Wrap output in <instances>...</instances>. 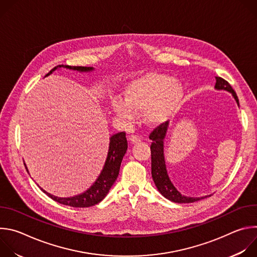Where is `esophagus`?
Instances as JSON below:
<instances>
[{
    "instance_id": "34e87169",
    "label": "esophagus",
    "mask_w": 257,
    "mask_h": 257,
    "mask_svg": "<svg viewBox=\"0 0 257 257\" xmlns=\"http://www.w3.org/2000/svg\"><path fill=\"white\" fill-rule=\"evenodd\" d=\"M130 141L131 143H139L141 141V137L139 135H136V134H132L130 135Z\"/></svg>"
}]
</instances>
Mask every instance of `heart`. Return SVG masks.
Returning a JSON list of instances; mask_svg holds the SVG:
<instances>
[{
  "instance_id": "heart-1",
  "label": "heart",
  "mask_w": 257,
  "mask_h": 257,
  "mask_svg": "<svg viewBox=\"0 0 257 257\" xmlns=\"http://www.w3.org/2000/svg\"><path fill=\"white\" fill-rule=\"evenodd\" d=\"M183 97L180 82L162 73L151 72L127 84L123 101L114 102L118 116L131 120L134 114L144 113L146 122L156 125L166 121L178 108Z\"/></svg>"
}]
</instances>
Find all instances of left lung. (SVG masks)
<instances>
[{"label":"left lung","mask_w":257,"mask_h":257,"mask_svg":"<svg viewBox=\"0 0 257 257\" xmlns=\"http://www.w3.org/2000/svg\"><path fill=\"white\" fill-rule=\"evenodd\" d=\"M215 88L216 89H225L230 91L233 96L235 97L237 103H239L238 96L235 92V90L232 88L231 84L225 80L222 77H215ZM168 122L163 123L159 125L157 128H155L151 134L150 139L153 141L151 145L152 151V176L154 179L155 184L158 188V190L161 192L163 196H165L167 199L177 202V203H191L198 201L200 199H203L204 197H188L185 195H182L173 185L171 182L166 164H165V157H164V139L167 133L168 128ZM210 196V195H209ZM207 197V196H205Z\"/></svg>","instance_id":"left-lung-1"}]
</instances>
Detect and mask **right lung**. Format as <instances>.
Wrapping results in <instances>:
<instances>
[{
	"mask_svg": "<svg viewBox=\"0 0 257 257\" xmlns=\"http://www.w3.org/2000/svg\"><path fill=\"white\" fill-rule=\"evenodd\" d=\"M67 68L71 70H77L81 72L90 71L93 68L92 67H82V66H68V65H59L52 69L48 74L50 75L53 71H55L58 68ZM109 149L107 153V158L104 164V167L94 182V184L84 193L74 196V197H69V198H60L56 197L45 190H43L49 197H51L53 200L72 207H89L92 205L97 204L100 202L105 195L107 194L108 190L111 189L114 182L117 180V177L119 175L120 166L123 160L124 155L126 154L127 148H128V142L126 138L125 132H119L115 135H113L109 139Z\"/></svg>",
	"mask_w": 257,
	"mask_h": 257,
	"instance_id": "right-lung-1",
	"label": "right lung"
}]
</instances>
